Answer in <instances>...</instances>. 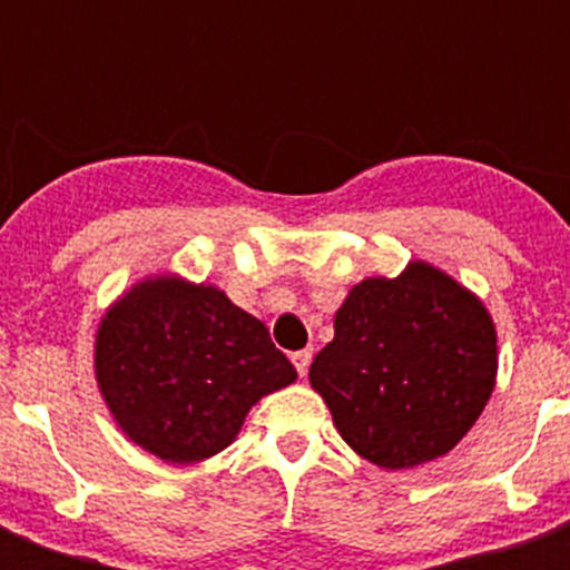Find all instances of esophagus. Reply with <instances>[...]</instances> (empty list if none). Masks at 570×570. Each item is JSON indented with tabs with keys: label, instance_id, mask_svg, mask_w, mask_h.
Returning a JSON list of instances; mask_svg holds the SVG:
<instances>
[{
	"label": "esophagus",
	"instance_id": "obj_1",
	"mask_svg": "<svg viewBox=\"0 0 570 570\" xmlns=\"http://www.w3.org/2000/svg\"><path fill=\"white\" fill-rule=\"evenodd\" d=\"M311 361H313V348H302V352H295L293 355V364L302 379L307 375V370H311Z\"/></svg>",
	"mask_w": 570,
	"mask_h": 570
}]
</instances>
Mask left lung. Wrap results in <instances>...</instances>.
<instances>
[{"label":"left lung","mask_w":570,"mask_h":570,"mask_svg":"<svg viewBox=\"0 0 570 570\" xmlns=\"http://www.w3.org/2000/svg\"><path fill=\"white\" fill-rule=\"evenodd\" d=\"M497 381V331L476 295L423 259L366 277L334 316L311 384L343 441L379 468L446 455L476 423Z\"/></svg>","instance_id":"left-lung-1"}]
</instances>
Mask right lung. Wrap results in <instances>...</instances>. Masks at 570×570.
<instances>
[{
	"label": "right lung",
	"instance_id": "add662e5",
	"mask_svg": "<svg viewBox=\"0 0 570 570\" xmlns=\"http://www.w3.org/2000/svg\"><path fill=\"white\" fill-rule=\"evenodd\" d=\"M94 373L129 441L171 464L230 446L250 405L298 379L263 322L174 275L147 277L106 311Z\"/></svg>",
	"mask_w": 570,
	"mask_h": 570
}]
</instances>
